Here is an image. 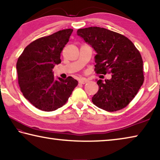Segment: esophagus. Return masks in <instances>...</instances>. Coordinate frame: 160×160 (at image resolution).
<instances>
[{
	"instance_id": "1",
	"label": "esophagus",
	"mask_w": 160,
	"mask_h": 160,
	"mask_svg": "<svg viewBox=\"0 0 160 160\" xmlns=\"http://www.w3.org/2000/svg\"><path fill=\"white\" fill-rule=\"evenodd\" d=\"M88 82V80L85 78H81L79 79V82L80 84H85Z\"/></svg>"
}]
</instances>
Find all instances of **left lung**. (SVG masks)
<instances>
[{
  "label": "left lung",
  "mask_w": 160,
  "mask_h": 160,
  "mask_svg": "<svg viewBox=\"0 0 160 160\" xmlns=\"http://www.w3.org/2000/svg\"><path fill=\"white\" fill-rule=\"evenodd\" d=\"M77 34L97 52V73H112L110 80L97 81L99 90L92 99L93 104L111 112L128 106L144 82L139 51L126 37L105 28L79 29Z\"/></svg>",
  "instance_id": "1"
}]
</instances>
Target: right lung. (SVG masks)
Returning a JSON list of instances; mask_svg holds the SVG:
<instances>
[{"mask_svg": "<svg viewBox=\"0 0 160 160\" xmlns=\"http://www.w3.org/2000/svg\"><path fill=\"white\" fill-rule=\"evenodd\" d=\"M73 29H66L39 38L18 59V84L24 97L37 109L52 112L63 107L78 82L72 77L54 80L52 69L61 63V53Z\"/></svg>", "mask_w": 160, "mask_h": 160, "instance_id": "add662e5", "label": "right lung"}]
</instances>
